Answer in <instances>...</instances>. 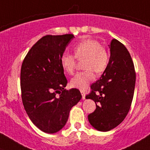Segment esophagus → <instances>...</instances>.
<instances>
[{
	"label": "esophagus",
	"mask_w": 150,
	"mask_h": 150,
	"mask_svg": "<svg viewBox=\"0 0 150 150\" xmlns=\"http://www.w3.org/2000/svg\"><path fill=\"white\" fill-rule=\"evenodd\" d=\"M81 95H82V99L84 100V99H85V93L84 91H81Z\"/></svg>",
	"instance_id": "1"
}]
</instances>
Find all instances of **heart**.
<instances>
[{
  "label": "heart",
  "mask_w": 150,
  "mask_h": 150,
  "mask_svg": "<svg viewBox=\"0 0 150 150\" xmlns=\"http://www.w3.org/2000/svg\"><path fill=\"white\" fill-rule=\"evenodd\" d=\"M73 51L75 56L65 52L61 56L60 62L65 72L72 74L76 65L75 58L78 59L85 58L83 67L85 70L76 73L71 80V87L84 90L94 79V71L100 74L107 69L110 59L109 54L98 41L92 39L79 42L74 46Z\"/></svg>",
  "instance_id": "heart-1"
}]
</instances>
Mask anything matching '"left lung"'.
Here are the masks:
<instances>
[{
	"mask_svg": "<svg viewBox=\"0 0 150 150\" xmlns=\"http://www.w3.org/2000/svg\"><path fill=\"white\" fill-rule=\"evenodd\" d=\"M110 57L100 79L91 85L87 99L96 104L88 116L89 123L99 131H109L117 127L127 115L135 88L136 72L127 49L117 40L109 45Z\"/></svg>",
	"mask_w": 150,
	"mask_h": 150,
	"instance_id": "obj_1",
	"label": "left lung"
}]
</instances>
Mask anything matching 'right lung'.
Wrapping results in <instances>:
<instances>
[{"label": "right lung", "instance_id": "add662e5", "mask_svg": "<svg viewBox=\"0 0 150 150\" xmlns=\"http://www.w3.org/2000/svg\"><path fill=\"white\" fill-rule=\"evenodd\" d=\"M73 38V34L43 36L30 49L21 66L23 104L33 124L45 133L59 131L71 108L81 98L79 89H65L68 81L60 62Z\"/></svg>", "mask_w": 150, "mask_h": 150}]
</instances>
